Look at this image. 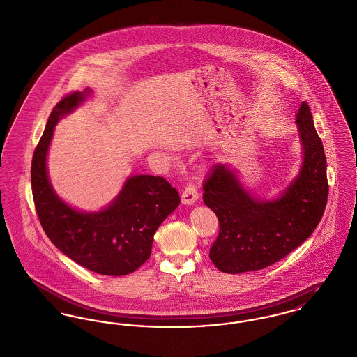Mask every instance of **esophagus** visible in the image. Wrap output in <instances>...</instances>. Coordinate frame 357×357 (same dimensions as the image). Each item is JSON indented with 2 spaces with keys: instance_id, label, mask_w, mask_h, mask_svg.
I'll use <instances>...</instances> for the list:
<instances>
[{
  "instance_id": "1",
  "label": "esophagus",
  "mask_w": 357,
  "mask_h": 357,
  "mask_svg": "<svg viewBox=\"0 0 357 357\" xmlns=\"http://www.w3.org/2000/svg\"><path fill=\"white\" fill-rule=\"evenodd\" d=\"M197 199H199V192L196 190V187L190 183L183 190L181 200L184 204H193L197 202Z\"/></svg>"
}]
</instances>
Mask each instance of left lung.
Segmentation results:
<instances>
[{"instance_id":"obj_1","label":"left lung","mask_w":357,"mask_h":357,"mask_svg":"<svg viewBox=\"0 0 357 357\" xmlns=\"http://www.w3.org/2000/svg\"><path fill=\"white\" fill-rule=\"evenodd\" d=\"M296 124L303 164L280 197L255 199L225 164L210 170L203 200L219 220V234L210 249V259L219 271L264 269L301 246L321 222L329 192L326 157L306 101L296 114Z\"/></svg>"}]
</instances>
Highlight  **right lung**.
Here are the masks:
<instances>
[{"label":"right lung","mask_w":357,"mask_h":357,"mask_svg":"<svg viewBox=\"0 0 357 357\" xmlns=\"http://www.w3.org/2000/svg\"><path fill=\"white\" fill-rule=\"evenodd\" d=\"M91 93L73 92L51 111L31 167L35 210L50 241L73 261L107 276H124L137 271L151 255L153 238L180 204V196L164 177L149 174L126 180L118 197L102 211L73 210L52 190L46 158L54 127Z\"/></svg>","instance_id":"obj_1"}]
</instances>
